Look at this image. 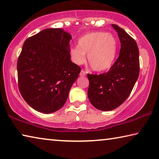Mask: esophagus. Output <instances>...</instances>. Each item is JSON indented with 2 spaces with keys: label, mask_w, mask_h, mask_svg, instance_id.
Returning a JSON list of instances; mask_svg holds the SVG:
<instances>
[{
  "label": "esophagus",
  "mask_w": 159,
  "mask_h": 159,
  "mask_svg": "<svg viewBox=\"0 0 159 159\" xmlns=\"http://www.w3.org/2000/svg\"><path fill=\"white\" fill-rule=\"evenodd\" d=\"M85 75V72L84 71V70H80V76H84Z\"/></svg>",
  "instance_id": "esophagus-1"
}]
</instances>
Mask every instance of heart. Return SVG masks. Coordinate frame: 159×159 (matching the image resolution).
<instances>
[{"instance_id":"b5f03b06","label":"heart","mask_w":159,"mask_h":159,"mask_svg":"<svg viewBox=\"0 0 159 159\" xmlns=\"http://www.w3.org/2000/svg\"><path fill=\"white\" fill-rule=\"evenodd\" d=\"M118 44L115 37L104 32H93L80 37L78 46L70 49V56L75 64L85 61L95 71L101 72L112 66L117 56Z\"/></svg>"}]
</instances>
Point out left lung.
Instances as JSON below:
<instances>
[{
	"label": "left lung",
	"mask_w": 159,
	"mask_h": 159,
	"mask_svg": "<svg viewBox=\"0 0 159 159\" xmlns=\"http://www.w3.org/2000/svg\"><path fill=\"white\" fill-rule=\"evenodd\" d=\"M121 49L119 57L109 71L100 75L88 74V96L91 104L102 111L119 107L129 97L139 74V55L135 40L116 25Z\"/></svg>",
	"instance_id": "obj_1"
}]
</instances>
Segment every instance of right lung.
<instances>
[{
	"instance_id": "add662e5",
	"label": "right lung",
	"mask_w": 159,
	"mask_h": 159,
	"mask_svg": "<svg viewBox=\"0 0 159 159\" xmlns=\"http://www.w3.org/2000/svg\"><path fill=\"white\" fill-rule=\"evenodd\" d=\"M71 35L60 28L42 30L23 44L17 60L22 98L37 111L49 114L64 106L80 68L70 61Z\"/></svg>"
}]
</instances>
